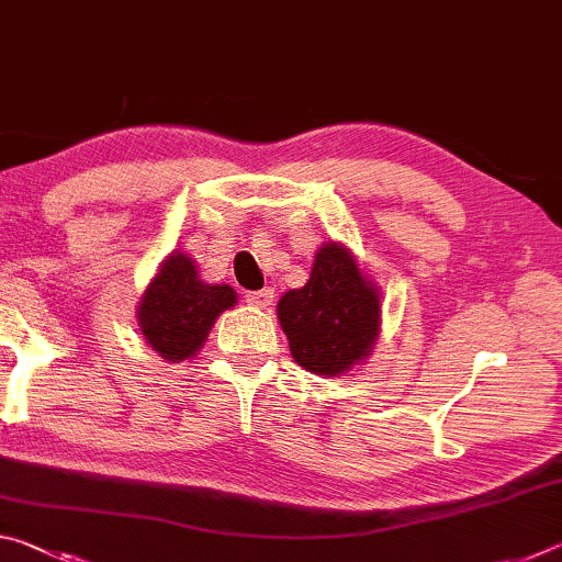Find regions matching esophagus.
<instances>
[{"instance_id":"esophagus-1","label":"esophagus","mask_w":562,"mask_h":562,"mask_svg":"<svg viewBox=\"0 0 562 562\" xmlns=\"http://www.w3.org/2000/svg\"><path fill=\"white\" fill-rule=\"evenodd\" d=\"M272 297H274V290H270V288L245 292V300H247V304H252V307H260V310L270 307V304H272Z\"/></svg>"}]
</instances>
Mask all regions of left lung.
I'll use <instances>...</instances> for the list:
<instances>
[{"instance_id":"left-lung-1","label":"left lung","mask_w":562,"mask_h":562,"mask_svg":"<svg viewBox=\"0 0 562 562\" xmlns=\"http://www.w3.org/2000/svg\"><path fill=\"white\" fill-rule=\"evenodd\" d=\"M278 319L300 367L337 376L361 364L372 351L382 322V297L349 247L325 243L315 255L307 284L282 294Z\"/></svg>"}]
</instances>
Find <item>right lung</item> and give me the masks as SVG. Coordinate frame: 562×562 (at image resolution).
<instances>
[{
    "label": "right lung",
    "mask_w": 562,
    "mask_h": 562,
    "mask_svg": "<svg viewBox=\"0 0 562 562\" xmlns=\"http://www.w3.org/2000/svg\"><path fill=\"white\" fill-rule=\"evenodd\" d=\"M231 284H205L195 262L173 250L138 302L140 335L168 361L195 357L221 312L235 307Z\"/></svg>",
    "instance_id": "right-lung-1"
}]
</instances>
